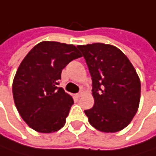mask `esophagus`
Returning a JSON list of instances; mask_svg holds the SVG:
<instances>
[{
    "instance_id": "obj_1",
    "label": "esophagus",
    "mask_w": 156,
    "mask_h": 156,
    "mask_svg": "<svg viewBox=\"0 0 156 156\" xmlns=\"http://www.w3.org/2000/svg\"><path fill=\"white\" fill-rule=\"evenodd\" d=\"M83 94H84V93H83V91H80V92H79L78 94H77V96L81 97L82 95H83Z\"/></svg>"
}]
</instances>
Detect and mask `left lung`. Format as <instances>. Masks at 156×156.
I'll return each instance as SVG.
<instances>
[{
	"instance_id": "8db88e82",
	"label": "left lung",
	"mask_w": 156,
	"mask_h": 156,
	"mask_svg": "<svg viewBox=\"0 0 156 156\" xmlns=\"http://www.w3.org/2000/svg\"><path fill=\"white\" fill-rule=\"evenodd\" d=\"M93 82L94 105L85 110L92 126L116 133L131 123L140 100V80L127 56L103 43L78 45Z\"/></svg>"
}]
</instances>
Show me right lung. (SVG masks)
Instances as JSON below:
<instances>
[{"mask_svg": "<svg viewBox=\"0 0 156 156\" xmlns=\"http://www.w3.org/2000/svg\"><path fill=\"white\" fill-rule=\"evenodd\" d=\"M81 57L73 45L56 41L37 44L23 58L13 80L15 105L23 121L42 133L64 126L72 97L58 87L63 68Z\"/></svg>", "mask_w": 156, "mask_h": 156, "instance_id": "right-lung-1", "label": "right lung"}]
</instances>
